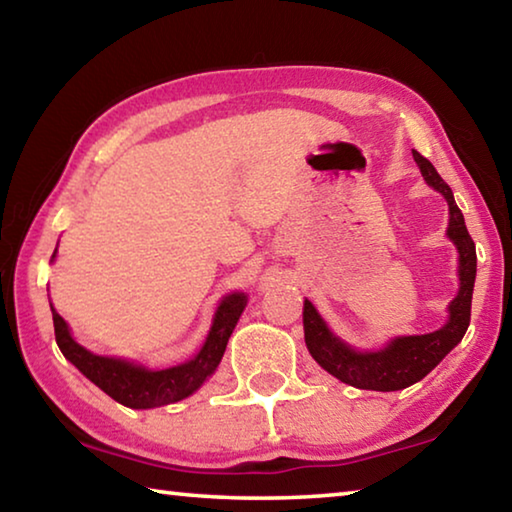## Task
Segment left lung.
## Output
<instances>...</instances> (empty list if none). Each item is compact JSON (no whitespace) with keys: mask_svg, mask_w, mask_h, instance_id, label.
I'll return each mask as SVG.
<instances>
[{"mask_svg":"<svg viewBox=\"0 0 512 512\" xmlns=\"http://www.w3.org/2000/svg\"><path fill=\"white\" fill-rule=\"evenodd\" d=\"M417 166L424 180L440 191L449 202V239L456 243L460 253V291L449 305V321L446 326L428 332V335L399 337L378 353H358L348 348L344 342L332 335L326 323L314 310L310 300L303 303V330L305 344L312 358L321 364L332 376L346 385L358 389H373V392H396V389L410 387L431 373L442 362L446 353L465 337L469 319H472V294L476 280V246L469 237L465 218L453 200V191L449 189L431 161L412 150Z\"/></svg>","mask_w":512,"mask_h":512,"instance_id":"1","label":"left lung"}]
</instances>
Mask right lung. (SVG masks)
I'll use <instances>...</instances> for the list:
<instances>
[{"instance_id":"1","label":"right lung","mask_w":512,"mask_h":512,"mask_svg":"<svg viewBox=\"0 0 512 512\" xmlns=\"http://www.w3.org/2000/svg\"><path fill=\"white\" fill-rule=\"evenodd\" d=\"M56 253V250H54ZM246 307V296L232 294L227 296L216 310L214 326L209 330L205 346L200 348L196 358L180 364V367H170L161 371H150L136 364L116 358H102L86 351L70 337L66 321L61 319L59 312L52 310L54 319V335L61 353L84 373V376L95 383L102 392H107L113 401L127 405L134 410L157 408V405H168L182 401L186 396L196 392L205 383L207 376L216 371L221 362L227 339H230L234 326H237L239 316Z\"/></svg>"}]
</instances>
